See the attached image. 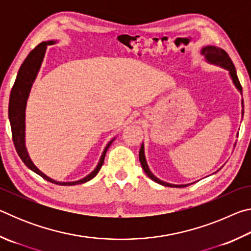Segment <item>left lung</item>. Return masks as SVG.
<instances>
[{"label":"left lung","mask_w":251,"mask_h":251,"mask_svg":"<svg viewBox=\"0 0 251 251\" xmlns=\"http://www.w3.org/2000/svg\"><path fill=\"white\" fill-rule=\"evenodd\" d=\"M201 52L206 56L208 62L215 63V64H218L220 66H223V67H225V69H227L229 71V73H230V76H231V78H232L233 84L236 85V87L240 91L241 94H243V87H241V84L239 82V79H238L235 65H233L231 58L229 57V55L227 54L226 50H224L223 49L216 48V46H207V48H203L202 49ZM241 103H243V108H244V100H243V101H241ZM243 116H244V109H243ZM139 161H141V165H142V167L144 169V172L146 173V175L150 177L151 180H154L156 182H158V184H160V185L167 186V187H178V188H180V187H187V186H188V185H172V184H167V182L161 181L160 179H158V178H156L154 175H152V174L150 171V168H148V166H147V163H146V159H145V155H144V145H142L141 151H139Z\"/></svg>","instance_id":"1"}]
</instances>
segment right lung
Instances as JSON below:
<instances>
[{"label": "right lung", "instance_id": "right-lung-1", "mask_svg": "<svg viewBox=\"0 0 251 251\" xmlns=\"http://www.w3.org/2000/svg\"><path fill=\"white\" fill-rule=\"evenodd\" d=\"M53 41L50 42H42L41 44L36 46L35 49L32 50L27 57L24 59L23 64L21 65L18 76H16L15 83L12 87L11 95H10V101H8V118H10L11 123V129H12V139H13L15 150L18 151L20 158L22 159L23 163L26 165V166L36 173L37 175L43 177L50 182H53V184L61 185V186H73V185H78L83 184V182H86L91 180L92 178H94L97 174H99L100 167L103 166L104 159L106 151H107L108 147L110 146L113 141H110L109 144L103 151V155L100 157V160L97 167L95 168L94 172H92L90 175L86 176L83 179L77 180V181H72V182H59L56 180L50 179V177L44 175L40 169H37L35 165L32 163L31 158L26 151V148H25V107H26V100L29 94V90H31V86L35 79L37 72L40 70L41 63L43 61L45 50L48 48V45L53 44Z\"/></svg>", "mask_w": 251, "mask_h": 251}]
</instances>
